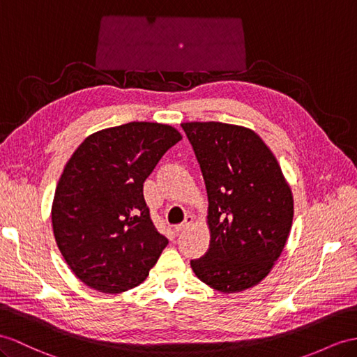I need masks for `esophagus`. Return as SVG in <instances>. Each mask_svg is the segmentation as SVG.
<instances>
[{
    "label": "esophagus",
    "instance_id": "obj_1",
    "mask_svg": "<svg viewBox=\"0 0 357 357\" xmlns=\"http://www.w3.org/2000/svg\"><path fill=\"white\" fill-rule=\"evenodd\" d=\"M191 223H193V217L187 215L184 222H182L181 225H176V226H175V232H178V234H179V232H184L185 229H188Z\"/></svg>",
    "mask_w": 357,
    "mask_h": 357
}]
</instances>
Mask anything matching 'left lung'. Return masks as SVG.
<instances>
[{
	"instance_id": "obj_1",
	"label": "left lung",
	"mask_w": 357,
	"mask_h": 357,
	"mask_svg": "<svg viewBox=\"0 0 357 357\" xmlns=\"http://www.w3.org/2000/svg\"><path fill=\"white\" fill-rule=\"evenodd\" d=\"M206 185L209 249L191 259L196 276L222 292L257 285L285 248L291 190L258 134L220 122L182 123Z\"/></svg>"
}]
</instances>
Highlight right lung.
I'll return each mask as SVG.
<instances>
[{
  "instance_id": "right-lung-1",
  "label": "right lung",
  "mask_w": 357,
  "mask_h": 357,
  "mask_svg": "<svg viewBox=\"0 0 357 357\" xmlns=\"http://www.w3.org/2000/svg\"><path fill=\"white\" fill-rule=\"evenodd\" d=\"M182 139L169 125L130 122L89 135L68 161L52 204L63 258L87 287L107 294L148 278L167 238L155 227L143 182Z\"/></svg>"
}]
</instances>
